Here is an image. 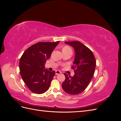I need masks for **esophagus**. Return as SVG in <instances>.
I'll return each mask as SVG.
<instances>
[{
  "label": "esophagus",
  "mask_w": 121,
  "mask_h": 121,
  "mask_svg": "<svg viewBox=\"0 0 121 121\" xmlns=\"http://www.w3.org/2000/svg\"><path fill=\"white\" fill-rule=\"evenodd\" d=\"M61 73V72L60 71H56V75H59V74H60Z\"/></svg>",
  "instance_id": "34e87169"
}]
</instances>
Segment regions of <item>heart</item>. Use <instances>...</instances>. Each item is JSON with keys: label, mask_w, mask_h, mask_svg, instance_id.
Masks as SVG:
<instances>
[{"label": "heart", "mask_w": 121, "mask_h": 121, "mask_svg": "<svg viewBox=\"0 0 121 121\" xmlns=\"http://www.w3.org/2000/svg\"><path fill=\"white\" fill-rule=\"evenodd\" d=\"M71 49V48L70 47H69V46H65L63 48V49Z\"/></svg>", "instance_id": "1"}]
</instances>
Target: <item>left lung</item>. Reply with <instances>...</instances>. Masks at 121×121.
<instances>
[{
	"mask_svg": "<svg viewBox=\"0 0 121 121\" xmlns=\"http://www.w3.org/2000/svg\"><path fill=\"white\" fill-rule=\"evenodd\" d=\"M74 48L75 57L72 69H75L73 77L64 73L65 81L62 88L65 92L77 95L85 90L92 79L96 67V60L92 51L79 41L65 42Z\"/></svg>",
	"mask_w": 121,
	"mask_h": 121,
	"instance_id": "1",
	"label": "left lung"
}]
</instances>
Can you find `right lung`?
Segmentation results:
<instances>
[{"instance_id":"obj_1","label":"right lung","mask_w":121,"mask_h":121,"mask_svg":"<svg viewBox=\"0 0 121 121\" xmlns=\"http://www.w3.org/2000/svg\"><path fill=\"white\" fill-rule=\"evenodd\" d=\"M59 42H38L29 47L22 56L19 63L20 74L32 92L42 94L49 89L56 72L45 69V64Z\"/></svg>"}]
</instances>
